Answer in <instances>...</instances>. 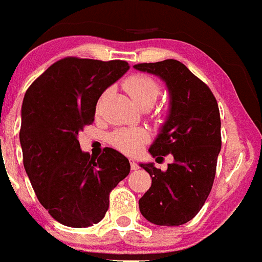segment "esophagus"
Here are the masks:
<instances>
[{"mask_svg": "<svg viewBox=\"0 0 262 262\" xmlns=\"http://www.w3.org/2000/svg\"><path fill=\"white\" fill-rule=\"evenodd\" d=\"M130 168H132V170H138V168H139L138 163H137L134 160H130Z\"/></svg>", "mask_w": 262, "mask_h": 262, "instance_id": "1", "label": "esophagus"}]
</instances>
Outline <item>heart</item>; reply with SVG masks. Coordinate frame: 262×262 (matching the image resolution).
<instances>
[{"mask_svg": "<svg viewBox=\"0 0 262 262\" xmlns=\"http://www.w3.org/2000/svg\"><path fill=\"white\" fill-rule=\"evenodd\" d=\"M124 87L132 99L141 106L146 104L152 105L161 94L160 83L144 73L129 76L124 81ZM146 141V133L138 129H120L114 132L110 137L113 146L125 153H136Z\"/></svg>", "mask_w": 262, "mask_h": 262, "instance_id": "1", "label": "heart"}]
</instances>
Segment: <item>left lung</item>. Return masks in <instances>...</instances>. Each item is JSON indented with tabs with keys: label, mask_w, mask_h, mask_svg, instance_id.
<instances>
[{
	"label": "left lung",
	"mask_w": 262,
	"mask_h": 262,
	"mask_svg": "<svg viewBox=\"0 0 262 262\" xmlns=\"http://www.w3.org/2000/svg\"><path fill=\"white\" fill-rule=\"evenodd\" d=\"M134 68L162 78L170 92V114L149 148L153 157L173 156L163 172L141 163L152 185L139 199V210L157 226H181L204 205L215 178L221 152V115L209 87L175 59L139 63Z\"/></svg>",
	"instance_id": "1"
}]
</instances>
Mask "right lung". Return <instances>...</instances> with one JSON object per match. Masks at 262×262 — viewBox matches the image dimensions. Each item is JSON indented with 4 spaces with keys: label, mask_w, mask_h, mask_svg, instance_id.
Returning a JSON list of instances; mask_svg holds the SVG:
<instances>
[{
    "label": "right lung",
    "mask_w": 262,
    "mask_h": 262,
    "mask_svg": "<svg viewBox=\"0 0 262 262\" xmlns=\"http://www.w3.org/2000/svg\"><path fill=\"white\" fill-rule=\"evenodd\" d=\"M125 60L66 57L30 84L21 107L24 167L40 204L60 224H96L109 195L129 175L125 156L104 148L99 157L82 152L78 133L92 124L97 100L118 81Z\"/></svg>",
    "instance_id": "add662e5"
}]
</instances>
